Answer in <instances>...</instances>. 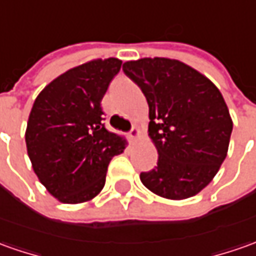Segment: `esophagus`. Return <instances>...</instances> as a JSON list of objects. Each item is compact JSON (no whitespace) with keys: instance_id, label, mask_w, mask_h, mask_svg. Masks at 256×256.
<instances>
[{"instance_id":"34e87169","label":"esophagus","mask_w":256,"mask_h":256,"mask_svg":"<svg viewBox=\"0 0 256 256\" xmlns=\"http://www.w3.org/2000/svg\"><path fill=\"white\" fill-rule=\"evenodd\" d=\"M128 138H130V142H136L138 137H140V130L137 128H133L130 132H128Z\"/></svg>"}]
</instances>
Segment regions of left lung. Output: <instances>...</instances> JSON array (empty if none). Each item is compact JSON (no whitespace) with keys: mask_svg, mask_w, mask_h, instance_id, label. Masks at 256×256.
I'll use <instances>...</instances> for the list:
<instances>
[{"mask_svg":"<svg viewBox=\"0 0 256 256\" xmlns=\"http://www.w3.org/2000/svg\"><path fill=\"white\" fill-rule=\"evenodd\" d=\"M150 108L148 136L158 152L142 185L165 199L184 200L208 186L227 157L232 120L222 92L185 62L144 57L123 64Z\"/></svg>","mask_w":256,"mask_h":256,"instance_id":"1","label":"left lung"}]
</instances>
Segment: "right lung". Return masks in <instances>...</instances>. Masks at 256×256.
Here are the masks:
<instances>
[{
    "mask_svg": "<svg viewBox=\"0 0 256 256\" xmlns=\"http://www.w3.org/2000/svg\"><path fill=\"white\" fill-rule=\"evenodd\" d=\"M122 60L94 58L62 72L34 99L25 132L32 168L62 203L92 200L105 186L110 160L126 148L104 126L100 102Z\"/></svg>",
    "mask_w": 256,
    "mask_h": 256,
    "instance_id": "add662e5",
    "label": "right lung"
}]
</instances>
